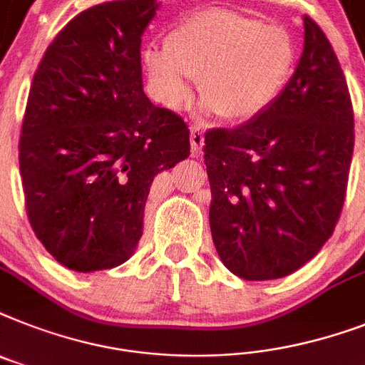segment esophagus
<instances>
[{
	"instance_id": "34e87169",
	"label": "esophagus",
	"mask_w": 365,
	"mask_h": 365,
	"mask_svg": "<svg viewBox=\"0 0 365 365\" xmlns=\"http://www.w3.org/2000/svg\"><path fill=\"white\" fill-rule=\"evenodd\" d=\"M204 146V131L202 127L192 125L191 127V148H192V155L198 157L202 153Z\"/></svg>"
}]
</instances>
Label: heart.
<instances>
[{
  "instance_id": "obj_1",
  "label": "heart",
  "mask_w": 365,
  "mask_h": 365,
  "mask_svg": "<svg viewBox=\"0 0 365 365\" xmlns=\"http://www.w3.org/2000/svg\"><path fill=\"white\" fill-rule=\"evenodd\" d=\"M294 59L285 29L227 9L195 13L168 31L165 48L150 44L140 54L157 101L185 105L191 78H198L200 96L229 121L262 114L285 88Z\"/></svg>"
}]
</instances>
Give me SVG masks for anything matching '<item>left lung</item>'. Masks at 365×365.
<instances>
[{"label": "left lung", "instance_id": "left-lung-1", "mask_svg": "<svg viewBox=\"0 0 365 365\" xmlns=\"http://www.w3.org/2000/svg\"><path fill=\"white\" fill-rule=\"evenodd\" d=\"M304 28V52L279 97L238 129L204 135L213 244L247 281L279 279L309 262L345 202L351 96L327 35L309 16Z\"/></svg>", "mask_w": 365, "mask_h": 365}]
</instances>
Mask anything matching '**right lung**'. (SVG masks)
<instances>
[{
    "label": "right lung",
    "mask_w": 365,
    "mask_h": 365,
    "mask_svg": "<svg viewBox=\"0 0 365 365\" xmlns=\"http://www.w3.org/2000/svg\"><path fill=\"white\" fill-rule=\"evenodd\" d=\"M155 0L99 3L44 52L19 144L31 229L59 264H123L144 229L153 178L189 157L187 123L142 90V34Z\"/></svg>",
    "instance_id": "add662e5"
}]
</instances>
